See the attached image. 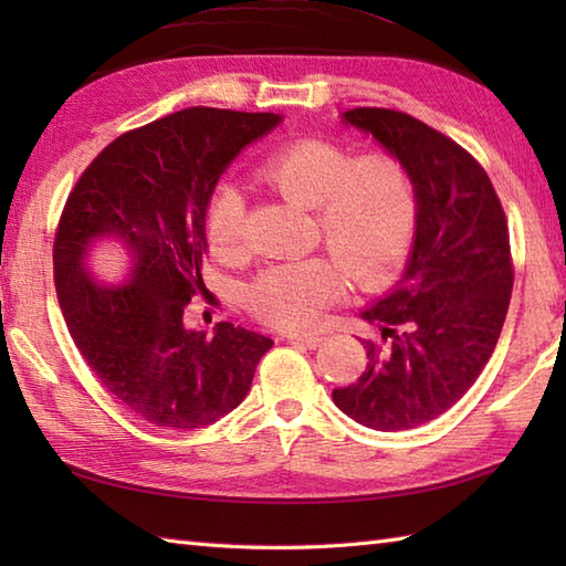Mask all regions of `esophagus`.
<instances>
[{"instance_id": "obj_1", "label": "esophagus", "mask_w": 566, "mask_h": 566, "mask_svg": "<svg viewBox=\"0 0 566 566\" xmlns=\"http://www.w3.org/2000/svg\"><path fill=\"white\" fill-rule=\"evenodd\" d=\"M286 340H290L292 345H304V347H311V350H314V347H318V345L323 343L321 335H311V333H306V335H296V333H292V335H286Z\"/></svg>"}]
</instances>
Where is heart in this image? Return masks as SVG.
Segmentation results:
<instances>
[{
    "label": "heart",
    "instance_id": "obj_1",
    "mask_svg": "<svg viewBox=\"0 0 566 566\" xmlns=\"http://www.w3.org/2000/svg\"><path fill=\"white\" fill-rule=\"evenodd\" d=\"M260 177L284 199L314 209L316 235L333 252L264 270L248 290V306L274 328L316 326L345 294V270L357 286L375 290L399 270L416 223L413 187L399 160L371 153L353 158L326 140H298L274 153ZM245 197L235 185L213 189L207 238L216 255L243 248Z\"/></svg>",
    "mask_w": 566,
    "mask_h": 566
}]
</instances>
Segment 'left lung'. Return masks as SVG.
Here are the masks:
<instances>
[{
  "instance_id": "left-lung-1",
  "label": "left lung",
  "mask_w": 566,
  "mask_h": 566,
  "mask_svg": "<svg viewBox=\"0 0 566 566\" xmlns=\"http://www.w3.org/2000/svg\"><path fill=\"white\" fill-rule=\"evenodd\" d=\"M340 124L401 163L416 226L401 280L359 311L381 340H363L367 367L333 401L367 428L408 430L460 401L494 353L513 290L506 213L482 165L418 118L353 109Z\"/></svg>"
}]
</instances>
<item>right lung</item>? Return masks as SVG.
Wrapping results in <instances>:
<instances>
[{"label": "right lung", "mask_w": 566, "mask_h": 566, "mask_svg": "<svg viewBox=\"0 0 566 566\" xmlns=\"http://www.w3.org/2000/svg\"><path fill=\"white\" fill-rule=\"evenodd\" d=\"M280 124L282 114L177 112L116 138L70 191L53 245L67 331L104 387L153 426L195 430L231 413L272 347L226 321L211 335L189 328L185 306L203 286L216 185ZM104 242L127 258L118 285L91 272Z\"/></svg>", "instance_id": "obj_1"}]
</instances>
